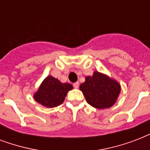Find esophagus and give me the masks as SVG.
<instances>
[{
  "label": "esophagus",
  "mask_w": 150,
  "mask_h": 150,
  "mask_svg": "<svg viewBox=\"0 0 150 150\" xmlns=\"http://www.w3.org/2000/svg\"><path fill=\"white\" fill-rule=\"evenodd\" d=\"M73 86H74V88H75V89H78L79 88V82H75L74 84H73Z\"/></svg>",
  "instance_id": "1"
}]
</instances>
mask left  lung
<instances>
[{
    "label": "left lung",
    "instance_id": "obj_1",
    "mask_svg": "<svg viewBox=\"0 0 150 150\" xmlns=\"http://www.w3.org/2000/svg\"><path fill=\"white\" fill-rule=\"evenodd\" d=\"M79 88L87 103L97 109L112 107L121 91V86L116 81L98 71L86 78Z\"/></svg>",
    "mask_w": 150,
    "mask_h": 150
}]
</instances>
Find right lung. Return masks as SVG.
Segmentation results:
<instances>
[{
    "label": "right lung",
    "instance_id": "right-lung-1",
    "mask_svg": "<svg viewBox=\"0 0 150 150\" xmlns=\"http://www.w3.org/2000/svg\"><path fill=\"white\" fill-rule=\"evenodd\" d=\"M72 88L69 83H61L57 79L48 76L34 95V98L47 107H57L64 102L67 93Z\"/></svg>",
    "mask_w": 150,
    "mask_h": 150
}]
</instances>
